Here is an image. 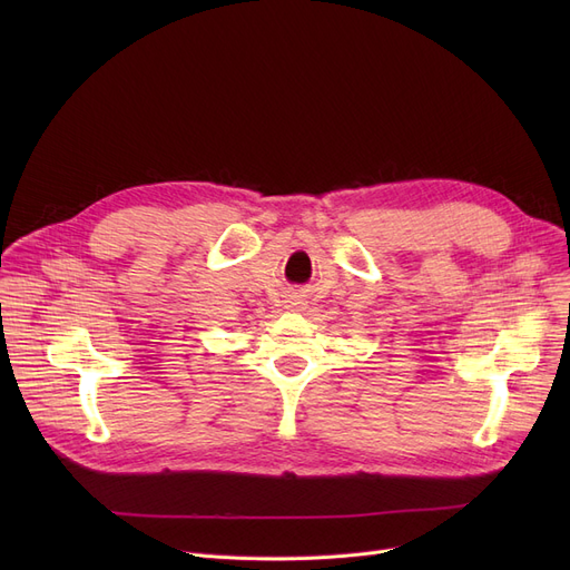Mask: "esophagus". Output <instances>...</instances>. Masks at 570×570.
<instances>
[{
  "label": "esophagus",
  "instance_id": "esophagus-1",
  "mask_svg": "<svg viewBox=\"0 0 570 570\" xmlns=\"http://www.w3.org/2000/svg\"><path fill=\"white\" fill-rule=\"evenodd\" d=\"M288 303H291V307H297V305H301L297 301H288Z\"/></svg>",
  "mask_w": 570,
  "mask_h": 570
}]
</instances>
